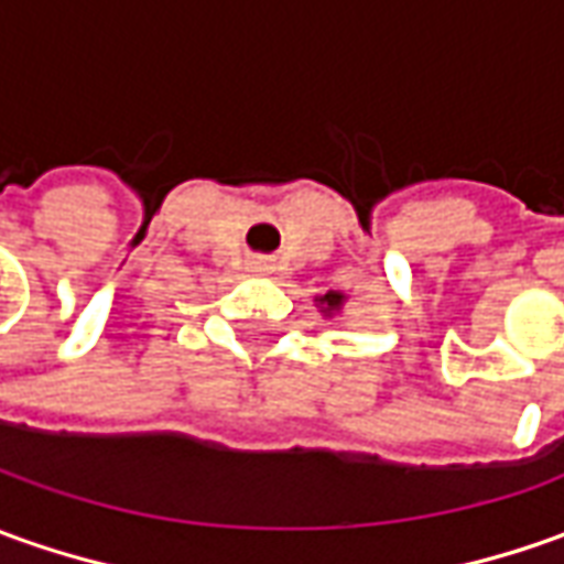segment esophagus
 Wrapping results in <instances>:
<instances>
[{"label": "esophagus", "instance_id": "esophagus-1", "mask_svg": "<svg viewBox=\"0 0 564 564\" xmlns=\"http://www.w3.org/2000/svg\"><path fill=\"white\" fill-rule=\"evenodd\" d=\"M252 268H256V271H271V259H262V256H259V259H252Z\"/></svg>", "mask_w": 564, "mask_h": 564}]
</instances>
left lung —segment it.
I'll return each mask as SVG.
<instances>
[{
	"label": "left lung",
	"mask_w": 564,
	"mask_h": 564,
	"mask_svg": "<svg viewBox=\"0 0 564 564\" xmlns=\"http://www.w3.org/2000/svg\"><path fill=\"white\" fill-rule=\"evenodd\" d=\"M321 305H327L324 312H333V308H339V305H343V296H339V293H327V296L321 299Z\"/></svg>",
	"instance_id": "8db88e82"
}]
</instances>
